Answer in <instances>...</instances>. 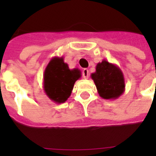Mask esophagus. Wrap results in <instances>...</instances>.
<instances>
[{
    "label": "esophagus",
    "instance_id": "obj_1",
    "mask_svg": "<svg viewBox=\"0 0 156 156\" xmlns=\"http://www.w3.org/2000/svg\"><path fill=\"white\" fill-rule=\"evenodd\" d=\"M82 73L83 77L84 79H88V77H89V71H88L87 69H83Z\"/></svg>",
    "mask_w": 156,
    "mask_h": 156
}]
</instances>
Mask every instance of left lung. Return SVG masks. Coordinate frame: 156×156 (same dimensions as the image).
<instances>
[{"instance_id": "1", "label": "left lung", "mask_w": 156, "mask_h": 156, "mask_svg": "<svg viewBox=\"0 0 156 156\" xmlns=\"http://www.w3.org/2000/svg\"><path fill=\"white\" fill-rule=\"evenodd\" d=\"M101 98L117 99L125 91L124 76L119 67L105 59L98 63L96 71L90 75Z\"/></svg>"}]
</instances>
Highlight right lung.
<instances>
[{"label":"right lung","instance_id":"right-lung-1","mask_svg":"<svg viewBox=\"0 0 156 156\" xmlns=\"http://www.w3.org/2000/svg\"><path fill=\"white\" fill-rule=\"evenodd\" d=\"M80 77L79 69H69L63 57H54L44 73V90L52 101L62 104L69 98L74 83Z\"/></svg>","mask_w":156,"mask_h":156}]
</instances>
